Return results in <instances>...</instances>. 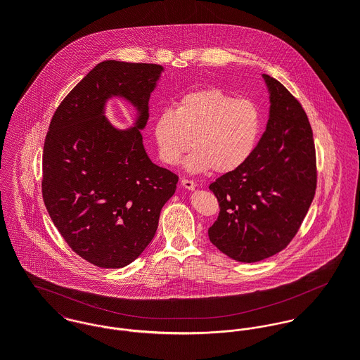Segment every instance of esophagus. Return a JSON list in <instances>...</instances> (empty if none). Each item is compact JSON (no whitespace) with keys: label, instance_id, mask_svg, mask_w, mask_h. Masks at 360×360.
I'll list each match as a JSON object with an SVG mask.
<instances>
[{"label":"esophagus","instance_id":"34e87169","mask_svg":"<svg viewBox=\"0 0 360 360\" xmlns=\"http://www.w3.org/2000/svg\"><path fill=\"white\" fill-rule=\"evenodd\" d=\"M181 186L187 190H194L195 188V181L194 180H188V179H181Z\"/></svg>","mask_w":360,"mask_h":360}]
</instances>
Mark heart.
Listing matches in <instances>:
<instances>
[{"label": "heart", "mask_w": 360, "mask_h": 360, "mask_svg": "<svg viewBox=\"0 0 360 360\" xmlns=\"http://www.w3.org/2000/svg\"><path fill=\"white\" fill-rule=\"evenodd\" d=\"M159 158L177 165L193 146L186 167L230 173L244 166L257 150L262 133V112L257 103L238 98L219 87L184 94L174 109H163L154 120Z\"/></svg>", "instance_id": "b5f03b06"}]
</instances>
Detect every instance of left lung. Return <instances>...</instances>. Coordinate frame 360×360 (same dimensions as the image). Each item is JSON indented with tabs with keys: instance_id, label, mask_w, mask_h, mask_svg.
I'll return each instance as SVG.
<instances>
[{
	"instance_id": "obj_1",
	"label": "left lung",
	"mask_w": 360,
	"mask_h": 360,
	"mask_svg": "<svg viewBox=\"0 0 360 360\" xmlns=\"http://www.w3.org/2000/svg\"><path fill=\"white\" fill-rule=\"evenodd\" d=\"M263 79L270 112L255 153L209 186L220 206L209 240L244 263L273 257L291 243L317 183L313 133L302 105L278 80L269 75Z\"/></svg>"
}]
</instances>
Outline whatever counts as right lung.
Wrapping results in <instances>:
<instances>
[{
    "instance_id": "1",
    "label": "right lung",
    "mask_w": 360,
    "mask_h": 360,
    "mask_svg": "<svg viewBox=\"0 0 360 360\" xmlns=\"http://www.w3.org/2000/svg\"><path fill=\"white\" fill-rule=\"evenodd\" d=\"M162 70L155 63L103 60L52 116L43 151V200L72 251L98 267H124L140 257L176 191L179 177L153 163L141 136ZM112 96L138 109L134 128L116 129L104 117Z\"/></svg>"
}]
</instances>
